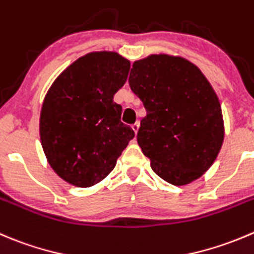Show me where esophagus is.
Listing matches in <instances>:
<instances>
[{
	"label": "esophagus",
	"mask_w": 254,
	"mask_h": 254,
	"mask_svg": "<svg viewBox=\"0 0 254 254\" xmlns=\"http://www.w3.org/2000/svg\"><path fill=\"white\" fill-rule=\"evenodd\" d=\"M139 127H140V124H139V123H137V122L135 123V124L131 125V129L134 130L135 134H137V131H139Z\"/></svg>",
	"instance_id": "esophagus-1"
}]
</instances>
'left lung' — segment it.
<instances>
[{"mask_svg":"<svg viewBox=\"0 0 254 254\" xmlns=\"http://www.w3.org/2000/svg\"><path fill=\"white\" fill-rule=\"evenodd\" d=\"M129 85L146 109L137 144L162 180L184 186L217 159L225 139L217 94L200 68L180 56L135 61Z\"/></svg>","mask_w":254,"mask_h":254,"instance_id":"1","label":"left lung"}]
</instances>
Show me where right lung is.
<instances>
[{"mask_svg":"<svg viewBox=\"0 0 254 254\" xmlns=\"http://www.w3.org/2000/svg\"><path fill=\"white\" fill-rule=\"evenodd\" d=\"M129 70L130 61L117 52H92L65 68L47 92L39 117L42 149L68 184L90 187L104 180L134 137L113 100Z\"/></svg>","mask_w":254,"mask_h":254,"instance_id":"right-lung-1","label":"right lung"}]
</instances>
